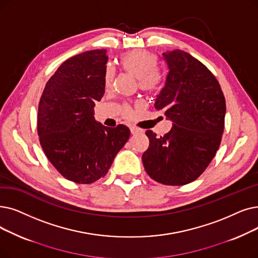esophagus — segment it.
Here are the masks:
<instances>
[{
	"mask_svg": "<svg viewBox=\"0 0 258 258\" xmlns=\"http://www.w3.org/2000/svg\"><path fill=\"white\" fill-rule=\"evenodd\" d=\"M130 128H131L132 135H136V134H138V133L140 132V130H139V128H137V127H135V126H131Z\"/></svg>",
	"mask_w": 258,
	"mask_h": 258,
	"instance_id": "34e87169",
	"label": "esophagus"
}]
</instances>
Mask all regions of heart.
<instances>
[{"label":"heart","instance_id":"heart-1","mask_svg":"<svg viewBox=\"0 0 258 258\" xmlns=\"http://www.w3.org/2000/svg\"><path fill=\"white\" fill-rule=\"evenodd\" d=\"M121 69L138 80V87L144 93H155L162 83V75L157 70L158 59L147 50H132L120 57ZM114 79V73L107 67L104 74V85L109 88ZM121 114L124 117L132 115V109L127 104L121 106Z\"/></svg>","mask_w":258,"mask_h":258}]
</instances>
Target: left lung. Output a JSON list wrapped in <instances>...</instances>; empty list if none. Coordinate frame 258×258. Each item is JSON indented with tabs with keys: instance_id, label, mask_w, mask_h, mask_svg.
Wrapping results in <instances>:
<instances>
[{
	"instance_id": "8db88e82",
	"label": "left lung",
	"mask_w": 258,
	"mask_h": 258,
	"mask_svg": "<svg viewBox=\"0 0 258 258\" xmlns=\"http://www.w3.org/2000/svg\"><path fill=\"white\" fill-rule=\"evenodd\" d=\"M169 72L155 108L173 121L165 135L147 131L149 149L142 155L148 175L166 185L194 181L214 158L225 128L226 100L206 65L176 49L163 53Z\"/></svg>"
}]
</instances>
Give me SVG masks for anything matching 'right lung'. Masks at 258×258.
<instances>
[{
	"mask_svg": "<svg viewBox=\"0 0 258 258\" xmlns=\"http://www.w3.org/2000/svg\"><path fill=\"white\" fill-rule=\"evenodd\" d=\"M105 49L82 52L63 62L41 96L37 130L41 147L64 178L89 184L104 177L130 138L127 126H103L95 102L104 95Z\"/></svg>",
	"mask_w": 258,
	"mask_h": 258,
	"instance_id": "add662e5",
	"label": "right lung"
}]
</instances>
